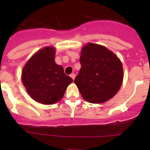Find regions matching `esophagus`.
<instances>
[{
	"mask_svg": "<svg viewBox=\"0 0 150 150\" xmlns=\"http://www.w3.org/2000/svg\"><path fill=\"white\" fill-rule=\"evenodd\" d=\"M70 77L72 78V80H73V81H74V79H75V74L72 73V74H71V75H70Z\"/></svg>",
	"mask_w": 150,
	"mask_h": 150,
	"instance_id": "34e87169",
	"label": "esophagus"
}]
</instances>
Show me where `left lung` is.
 Segmentation results:
<instances>
[{"label": "left lung", "instance_id": "1", "mask_svg": "<svg viewBox=\"0 0 150 150\" xmlns=\"http://www.w3.org/2000/svg\"><path fill=\"white\" fill-rule=\"evenodd\" d=\"M80 63L81 68L74 82L85 100L103 103L117 93L123 70L115 54L104 46L88 43L81 50Z\"/></svg>", "mask_w": 150, "mask_h": 150}]
</instances>
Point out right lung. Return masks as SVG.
Returning a JSON list of instances; mask_svg holds the SVG:
<instances>
[{"label":"right lung","mask_w":150,"mask_h":150,"mask_svg":"<svg viewBox=\"0 0 150 150\" xmlns=\"http://www.w3.org/2000/svg\"><path fill=\"white\" fill-rule=\"evenodd\" d=\"M53 47H45L34 54L24 67L22 81L30 96L39 103L53 104L62 99L72 79L54 61Z\"/></svg>","instance_id":"right-lung-1"}]
</instances>
